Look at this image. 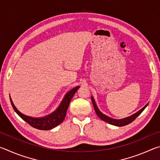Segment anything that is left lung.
<instances>
[{"mask_svg": "<svg viewBox=\"0 0 160 160\" xmlns=\"http://www.w3.org/2000/svg\"><path fill=\"white\" fill-rule=\"evenodd\" d=\"M91 99H92V102L93 106L94 108V110H95L97 115L99 117L102 119V120L105 121V122H107L109 124H112V125L116 126H126V125H128V124L131 123L138 117V116L140 114V113L143 112V110H144L148 105V104H146L145 107H143L141 109L138 111V112H137L136 113H133V114L131 116H128V117H126V118H121V119H115V118H111V117H109V116L105 115V114H104V113L100 112V110L99 109V108L97 107L96 102H95V101H94V99L92 96H91Z\"/></svg>", "mask_w": 160, "mask_h": 160, "instance_id": "8db88e82", "label": "left lung"}]
</instances>
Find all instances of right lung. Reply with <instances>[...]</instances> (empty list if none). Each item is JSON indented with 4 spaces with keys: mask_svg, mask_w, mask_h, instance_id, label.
Returning a JSON list of instances; mask_svg holds the SVG:
<instances>
[{
    "mask_svg": "<svg viewBox=\"0 0 160 160\" xmlns=\"http://www.w3.org/2000/svg\"><path fill=\"white\" fill-rule=\"evenodd\" d=\"M79 88L80 86H77L65 94L63 100L61 101V104H59L57 109L52 113H51L50 114L45 116L44 117H32V116L23 114L22 113H21L16 108L15 104H13L12 100L10 96V100L13 109L15 110V112L18 113V115L20 118H22L24 121H26L27 123L33 127V128L39 130L47 131V130H51L55 128V127L58 126L59 124L63 122L65 117H66V112L70 104V102L71 101L72 97H73V95Z\"/></svg>",
    "mask_w": 160,
    "mask_h": 160,
    "instance_id": "obj_1",
    "label": "right lung"
}]
</instances>
